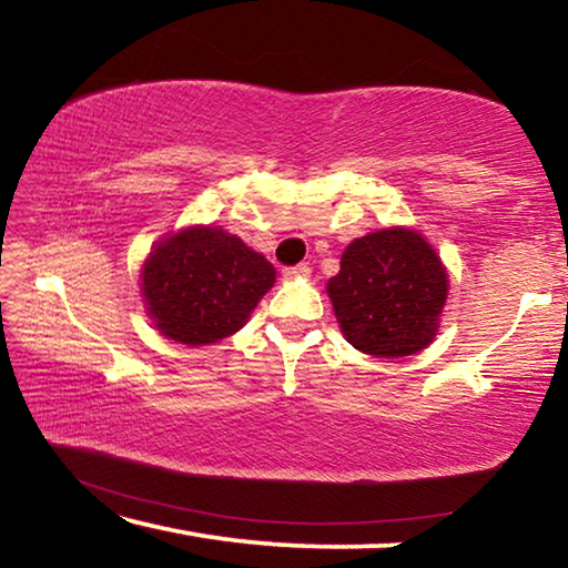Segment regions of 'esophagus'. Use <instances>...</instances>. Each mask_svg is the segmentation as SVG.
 <instances>
[{"label":"esophagus","instance_id":"obj_1","mask_svg":"<svg viewBox=\"0 0 568 568\" xmlns=\"http://www.w3.org/2000/svg\"><path fill=\"white\" fill-rule=\"evenodd\" d=\"M283 275L291 277V281H293V277H307V275H311V265H307V263H297V265H293V267H285Z\"/></svg>","mask_w":568,"mask_h":568}]
</instances>
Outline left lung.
I'll return each mask as SVG.
<instances>
[{
  "label": "left lung",
  "instance_id": "8db88e82",
  "mask_svg": "<svg viewBox=\"0 0 568 568\" xmlns=\"http://www.w3.org/2000/svg\"><path fill=\"white\" fill-rule=\"evenodd\" d=\"M328 295L353 348L403 358L436 338L448 273L416 230L386 227L345 247Z\"/></svg>",
  "mask_w": 568,
  "mask_h": 568
}]
</instances>
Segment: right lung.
I'll list each match as a JSON object with an SVG mask.
<instances>
[{
	"mask_svg": "<svg viewBox=\"0 0 568 568\" xmlns=\"http://www.w3.org/2000/svg\"><path fill=\"white\" fill-rule=\"evenodd\" d=\"M275 283V267L223 227L195 225L152 247L142 297L170 341L210 345L237 333Z\"/></svg>",
	"mask_w": 568,
	"mask_h": 568,
	"instance_id": "add662e5",
	"label": "right lung"
}]
</instances>
